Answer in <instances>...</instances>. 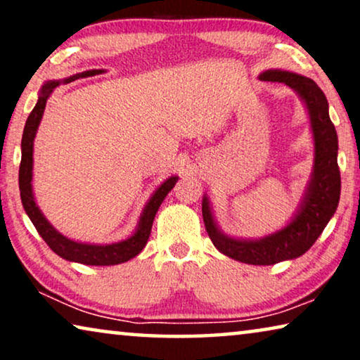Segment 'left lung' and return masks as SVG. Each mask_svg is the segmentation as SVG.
<instances>
[{"label":"left lung","mask_w":360,"mask_h":360,"mask_svg":"<svg viewBox=\"0 0 360 360\" xmlns=\"http://www.w3.org/2000/svg\"><path fill=\"white\" fill-rule=\"evenodd\" d=\"M264 82H280L292 88L303 101L311 127L313 170L297 211L282 229L259 239L224 234L216 223L210 198L203 196L201 213L206 233L221 254L252 265H274L297 259L316 243L329 219L336 213L341 196L338 167V134L329 117L326 96L311 78L295 72L270 68L259 75Z\"/></svg>","instance_id":"8db88e82"}]
</instances>
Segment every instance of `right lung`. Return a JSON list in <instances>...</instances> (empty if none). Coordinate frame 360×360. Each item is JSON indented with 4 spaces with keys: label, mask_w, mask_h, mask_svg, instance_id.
<instances>
[{
    "label": "right lung",
    "mask_w": 360,
    "mask_h": 360,
    "mask_svg": "<svg viewBox=\"0 0 360 360\" xmlns=\"http://www.w3.org/2000/svg\"><path fill=\"white\" fill-rule=\"evenodd\" d=\"M105 70L100 68H93V70H86L77 75H72L63 80H49L42 85L41 91H39V98L36 106L29 115L26 126H24L22 132V141H21V165H19V191H21V201L24 206V211L29 216V219L32 221V224L36 226L37 233L41 234V238L46 240L49 248H51L57 255H60L62 259L70 260V262H78L83 265H117L127 260L134 259L142 249L146 248L147 239L150 236L152 223L159 211L162 201L165 200V196L169 195V191L174 188L179 176L172 175L167 179L164 184H160L152 196L147 201L144 210L139 216L137 226L129 238L120 240V243L112 244H91V243H82V240H73L67 236L53 228L49 223V219L44 216V213L36 203L34 198V188H32V169H34V139H36L39 124L44 116V110H46L49 96L52 95V91L56 90L62 83H70L77 78H85L100 75Z\"/></svg>",
    "instance_id": "add662e5"
}]
</instances>
